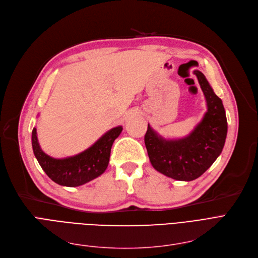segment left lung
<instances>
[{
    "label": "left lung",
    "mask_w": 258,
    "mask_h": 258,
    "mask_svg": "<svg viewBox=\"0 0 258 258\" xmlns=\"http://www.w3.org/2000/svg\"><path fill=\"white\" fill-rule=\"evenodd\" d=\"M207 102V112L186 138L166 140L150 125L145 134V145L153 168L176 180L190 181L211 167L225 146L228 124L222 100L214 93L206 77L194 71Z\"/></svg>",
    "instance_id": "obj_1"
}]
</instances>
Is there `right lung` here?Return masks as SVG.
<instances>
[{
  "mask_svg": "<svg viewBox=\"0 0 258 258\" xmlns=\"http://www.w3.org/2000/svg\"><path fill=\"white\" fill-rule=\"evenodd\" d=\"M121 130V126L110 129L88 149L75 156L53 158L41 149L36 137V128H33L31 136L32 149L40 166L49 178L60 186L78 187L105 172L109 164L112 144Z\"/></svg>",
  "mask_w": 258,
  "mask_h": 258,
  "instance_id": "obj_1",
  "label": "right lung"
}]
</instances>
